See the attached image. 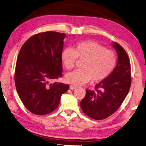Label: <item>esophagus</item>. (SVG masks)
<instances>
[{
	"mask_svg": "<svg viewBox=\"0 0 146 146\" xmlns=\"http://www.w3.org/2000/svg\"><path fill=\"white\" fill-rule=\"evenodd\" d=\"M70 89H71V90H74V89H76V88H77V87H76V85H71L70 86Z\"/></svg>",
	"mask_w": 146,
	"mask_h": 146,
	"instance_id": "1",
	"label": "esophagus"
}]
</instances>
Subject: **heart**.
Wrapping results in <instances>:
<instances>
[{
  "label": "heart",
  "instance_id": "obj_1",
  "mask_svg": "<svg viewBox=\"0 0 146 146\" xmlns=\"http://www.w3.org/2000/svg\"><path fill=\"white\" fill-rule=\"evenodd\" d=\"M61 59L67 70L74 67L77 59L83 60L80 69L68 73L66 82L74 85H83L90 79L94 83L102 82L109 77L117 63L116 54L102 44L92 40L79 41L73 49L66 48L61 52Z\"/></svg>",
  "mask_w": 146,
  "mask_h": 146
}]
</instances>
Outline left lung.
Listing matches in <instances>:
<instances>
[{"mask_svg":"<svg viewBox=\"0 0 146 146\" xmlns=\"http://www.w3.org/2000/svg\"><path fill=\"white\" fill-rule=\"evenodd\" d=\"M113 46L118 54V63L109 77L95 86V90H86L80 103L86 115L100 120L114 114L122 104L131 84V63L123 47L117 42Z\"/></svg>","mask_w":146,"mask_h":146,"instance_id":"1","label":"left lung"}]
</instances>
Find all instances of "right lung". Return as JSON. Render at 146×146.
<instances>
[{
  "label": "right lung",
  "instance_id": "1",
  "mask_svg": "<svg viewBox=\"0 0 146 146\" xmlns=\"http://www.w3.org/2000/svg\"><path fill=\"white\" fill-rule=\"evenodd\" d=\"M66 35L56 32L37 33L24 43L17 59L15 83L23 104L31 113L44 115L59 106L69 85L50 83L62 76L61 52Z\"/></svg>",
  "mask_w": 146,
  "mask_h": 146
}]
</instances>
